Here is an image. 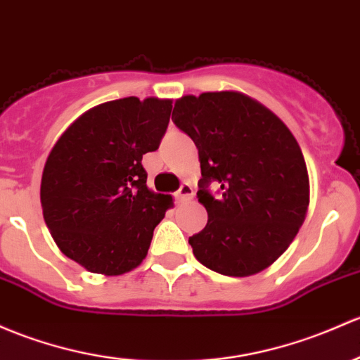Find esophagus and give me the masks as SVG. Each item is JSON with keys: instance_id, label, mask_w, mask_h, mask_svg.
Returning a JSON list of instances; mask_svg holds the SVG:
<instances>
[{"instance_id": "34e87169", "label": "esophagus", "mask_w": 360, "mask_h": 360, "mask_svg": "<svg viewBox=\"0 0 360 360\" xmlns=\"http://www.w3.org/2000/svg\"><path fill=\"white\" fill-rule=\"evenodd\" d=\"M193 195H195V193H193L191 184L190 183H183V184H181L179 191H177V200H179V202H186V200L193 198Z\"/></svg>"}]
</instances>
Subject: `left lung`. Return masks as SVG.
<instances>
[{"label":"left lung","instance_id":"8db88e82","mask_svg":"<svg viewBox=\"0 0 360 360\" xmlns=\"http://www.w3.org/2000/svg\"><path fill=\"white\" fill-rule=\"evenodd\" d=\"M172 120L198 148V202L209 214L190 245L196 260L233 278L272 266L304 224L310 200L309 172L286 124L240 91L186 94ZM219 182L221 195L206 191Z\"/></svg>","mask_w":360,"mask_h":360}]
</instances>
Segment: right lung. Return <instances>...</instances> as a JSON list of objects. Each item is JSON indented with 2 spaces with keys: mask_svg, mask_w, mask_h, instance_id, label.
I'll return each mask as SVG.
<instances>
[{
  "mask_svg": "<svg viewBox=\"0 0 360 360\" xmlns=\"http://www.w3.org/2000/svg\"><path fill=\"white\" fill-rule=\"evenodd\" d=\"M172 101L136 96L86 110L62 132L41 177L43 217L63 255L120 276L148 255L172 196L146 186L143 155L158 148Z\"/></svg>",
  "mask_w": 360,
  "mask_h": 360,
  "instance_id": "add662e5",
  "label": "right lung"
}]
</instances>
